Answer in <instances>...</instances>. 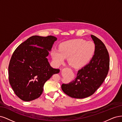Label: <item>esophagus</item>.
<instances>
[{"label":"esophagus","mask_w":122,"mask_h":122,"mask_svg":"<svg viewBox=\"0 0 122 122\" xmlns=\"http://www.w3.org/2000/svg\"><path fill=\"white\" fill-rule=\"evenodd\" d=\"M66 69H69V68H68L67 67V68H64V69H63V70H66Z\"/></svg>","instance_id":"obj_1"}]
</instances>
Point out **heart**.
I'll return each mask as SVG.
<instances>
[{"instance_id": "1", "label": "heart", "mask_w": 122, "mask_h": 122, "mask_svg": "<svg viewBox=\"0 0 122 122\" xmlns=\"http://www.w3.org/2000/svg\"><path fill=\"white\" fill-rule=\"evenodd\" d=\"M95 45L92 41L76 39L63 42L59 50L54 49L52 56L58 65L63 63L68 57L69 64L74 68H79L87 64L95 52Z\"/></svg>"}]
</instances>
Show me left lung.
<instances>
[{
	"label": "left lung",
	"mask_w": 122,
	"mask_h": 122,
	"mask_svg": "<svg viewBox=\"0 0 122 122\" xmlns=\"http://www.w3.org/2000/svg\"><path fill=\"white\" fill-rule=\"evenodd\" d=\"M95 45V52L92 59L78 71L76 77L67 84H62V91L74 98L88 97L95 92L103 83L109 68L107 50L99 38L91 35Z\"/></svg>",
	"instance_id": "obj_1"
}]
</instances>
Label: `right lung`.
Instances as JSON below:
<instances>
[{"label":"right lung","instance_id":"right-lung-1","mask_svg":"<svg viewBox=\"0 0 122 122\" xmlns=\"http://www.w3.org/2000/svg\"><path fill=\"white\" fill-rule=\"evenodd\" d=\"M57 38L32 36L15 50L9 65V79L20 99L30 101L41 95L45 82L60 69L51 67L46 57Z\"/></svg>","mask_w":122,"mask_h":122}]
</instances>
